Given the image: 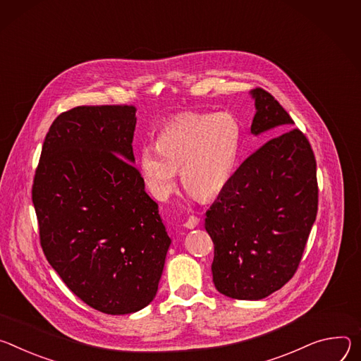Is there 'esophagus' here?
Returning <instances> with one entry per match:
<instances>
[{"instance_id":"obj_1","label":"esophagus","mask_w":361,"mask_h":361,"mask_svg":"<svg viewBox=\"0 0 361 361\" xmlns=\"http://www.w3.org/2000/svg\"><path fill=\"white\" fill-rule=\"evenodd\" d=\"M197 225H199V218L195 216V215H190V216L188 218V221L185 222V226L189 228V229H192V228H195V226H197Z\"/></svg>"}]
</instances>
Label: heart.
<instances>
[{"mask_svg":"<svg viewBox=\"0 0 361 361\" xmlns=\"http://www.w3.org/2000/svg\"><path fill=\"white\" fill-rule=\"evenodd\" d=\"M241 125L231 113H182L162 128L157 145H145L139 166L159 199L172 193L178 169L185 188L208 199L229 182L241 146Z\"/></svg>","mask_w":361,"mask_h":361,"instance_id":"heart-1","label":"heart"}]
</instances>
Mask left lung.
Wrapping results in <instances>:
<instances>
[{"label": "left lung", "mask_w": 361, "mask_h": 361, "mask_svg": "<svg viewBox=\"0 0 361 361\" xmlns=\"http://www.w3.org/2000/svg\"><path fill=\"white\" fill-rule=\"evenodd\" d=\"M251 132L276 135L233 172L207 212L214 243L216 290L236 300H261L298 269L318 209L317 164L307 136L267 90L252 92Z\"/></svg>", "instance_id": "1"}]
</instances>
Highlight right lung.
Listing matches in <instances>:
<instances>
[{"label": "right lung", "mask_w": 361, "mask_h": 361, "mask_svg": "<svg viewBox=\"0 0 361 361\" xmlns=\"http://www.w3.org/2000/svg\"><path fill=\"white\" fill-rule=\"evenodd\" d=\"M136 107L77 106L46 135L32 180L39 244L92 308L122 315L156 295L171 238L133 166Z\"/></svg>", "instance_id": "obj_1"}]
</instances>
